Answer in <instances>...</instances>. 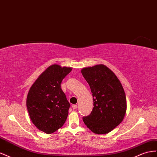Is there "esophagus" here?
Wrapping results in <instances>:
<instances>
[{
    "instance_id": "34e87169",
    "label": "esophagus",
    "mask_w": 157,
    "mask_h": 157,
    "mask_svg": "<svg viewBox=\"0 0 157 157\" xmlns=\"http://www.w3.org/2000/svg\"><path fill=\"white\" fill-rule=\"evenodd\" d=\"M77 108H78V106L76 105H72V109H73V110H75Z\"/></svg>"
}]
</instances>
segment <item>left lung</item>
<instances>
[{"instance_id":"left-lung-1","label":"left lung","mask_w":157,"mask_h":157,"mask_svg":"<svg viewBox=\"0 0 157 157\" xmlns=\"http://www.w3.org/2000/svg\"><path fill=\"white\" fill-rule=\"evenodd\" d=\"M82 74L93 97V110L83 117L84 124L96 134L109 133L122 122L126 112V98L120 80L103 64L84 68Z\"/></svg>"}]
</instances>
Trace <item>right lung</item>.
<instances>
[{
  "mask_svg": "<svg viewBox=\"0 0 157 157\" xmlns=\"http://www.w3.org/2000/svg\"><path fill=\"white\" fill-rule=\"evenodd\" d=\"M72 70L53 64L39 75L31 87L26 106L31 122L39 130L52 133L65 123L70 106L61 83Z\"/></svg>",
  "mask_w": 157,
  "mask_h": 157,
  "instance_id": "right-lung-1",
  "label": "right lung"
}]
</instances>
